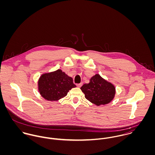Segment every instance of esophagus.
Wrapping results in <instances>:
<instances>
[{"label": "esophagus", "mask_w": 155, "mask_h": 155, "mask_svg": "<svg viewBox=\"0 0 155 155\" xmlns=\"http://www.w3.org/2000/svg\"><path fill=\"white\" fill-rule=\"evenodd\" d=\"M82 85V84L81 83V84H76V86L78 87V88H81Z\"/></svg>", "instance_id": "1"}]
</instances>
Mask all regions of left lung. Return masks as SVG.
Returning <instances> with one entry per match:
<instances>
[{
  "label": "left lung",
  "mask_w": 155,
  "mask_h": 155,
  "mask_svg": "<svg viewBox=\"0 0 155 155\" xmlns=\"http://www.w3.org/2000/svg\"><path fill=\"white\" fill-rule=\"evenodd\" d=\"M85 97L92 103L100 106L108 104L115 95V87L113 84L103 79L98 74L92 76L89 84L81 88Z\"/></svg>",
  "instance_id": "8db88e82"
}]
</instances>
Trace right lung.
Wrapping results in <instances>:
<instances>
[{"instance_id":"add662e5","label":"right lung","mask_w":155,"mask_h":155,"mask_svg":"<svg viewBox=\"0 0 155 155\" xmlns=\"http://www.w3.org/2000/svg\"><path fill=\"white\" fill-rule=\"evenodd\" d=\"M75 87L73 79L60 69L43 74L38 81L41 95L48 101H57L66 97L68 91Z\"/></svg>"}]
</instances>
